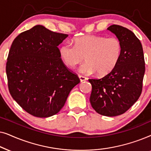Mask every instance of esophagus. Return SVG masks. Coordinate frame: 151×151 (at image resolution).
Wrapping results in <instances>:
<instances>
[{"instance_id":"obj_1","label":"esophagus","mask_w":151,"mask_h":151,"mask_svg":"<svg viewBox=\"0 0 151 151\" xmlns=\"http://www.w3.org/2000/svg\"><path fill=\"white\" fill-rule=\"evenodd\" d=\"M79 78H80V80L81 82L86 81V80H87V79H88L87 78L84 77V76H79Z\"/></svg>"}]
</instances>
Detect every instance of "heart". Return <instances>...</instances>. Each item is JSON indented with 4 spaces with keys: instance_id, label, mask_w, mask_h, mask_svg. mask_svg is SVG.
Segmentation results:
<instances>
[{
    "instance_id": "obj_1",
    "label": "heart",
    "mask_w": 151,
    "mask_h": 151,
    "mask_svg": "<svg viewBox=\"0 0 151 151\" xmlns=\"http://www.w3.org/2000/svg\"><path fill=\"white\" fill-rule=\"evenodd\" d=\"M60 58L68 67H75L84 60L79 71L84 75L98 72L100 76L110 73L120 60L122 45L116 37L87 35L76 38L74 45L65 42L59 47Z\"/></svg>"
}]
</instances>
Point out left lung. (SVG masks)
<instances>
[{"instance_id":"1","label":"left lung","mask_w":151,"mask_h":151,"mask_svg":"<svg viewBox=\"0 0 151 151\" xmlns=\"http://www.w3.org/2000/svg\"><path fill=\"white\" fill-rule=\"evenodd\" d=\"M107 29L121 41L122 51L116 67L100 79H89L90 102L99 114L113 117L123 114L139 99L145 73L142 45L133 32L113 24Z\"/></svg>"}]
</instances>
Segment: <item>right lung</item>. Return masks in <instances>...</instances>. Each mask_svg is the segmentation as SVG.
<instances>
[{"instance_id":"obj_1","label":"right lung","mask_w":151,"mask_h":151,"mask_svg":"<svg viewBox=\"0 0 151 151\" xmlns=\"http://www.w3.org/2000/svg\"><path fill=\"white\" fill-rule=\"evenodd\" d=\"M67 36L36 25L12 42L6 64L9 93L35 117H48L58 113L72 88L80 83L59 55L58 46Z\"/></svg>"}]
</instances>
